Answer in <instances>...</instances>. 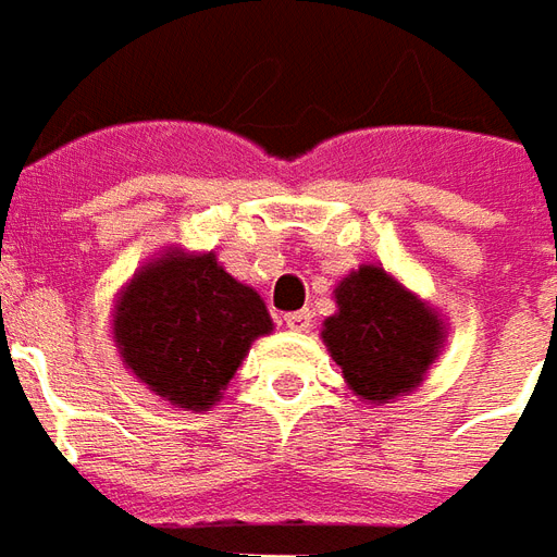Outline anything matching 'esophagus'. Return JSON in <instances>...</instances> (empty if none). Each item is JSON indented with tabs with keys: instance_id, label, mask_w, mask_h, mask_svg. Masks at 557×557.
<instances>
[{
	"instance_id": "esophagus-1",
	"label": "esophagus",
	"mask_w": 557,
	"mask_h": 557,
	"mask_svg": "<svg viewBox=\"0 0 557 557\" xmlns=\"http://www.w3.org/2000/svg\"><path fill=\"white\" fill-rule=\"evenodd\" d=\"M313 323V317L311 311H290V313H284V325L290 329V332H308Z\"/></svg>"
}]
</instances>
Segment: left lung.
<instances>
[{
  "instance_id": "1",
  "label": "left lung",
  "mask_w": 557,
  "mask_h": 557,
  "mask_svg": "<svg viewBox=\"0 0 557 557\" xmlns=\"http://www.w3.org/2000/svg\"><path fill=\"white\" fill-rule=\"evenodd\" d=\"M334 302L323 343L355 396L382 405L420 387L446 341L434 308L375 263L346 275Z\"/></svg>"
}]
</instances>
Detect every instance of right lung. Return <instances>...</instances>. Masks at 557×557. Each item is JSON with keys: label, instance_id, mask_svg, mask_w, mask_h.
<instances>
[{"label": "right lung", "instance_id": "add662e5", "mask_svg": "<svg viewBox=\"0 0 557 557\" xmlns=\"http://www.w3.org/2000/svg\"><path fill=\"white\" fill-rule=\"evenodd\" d=\"M111 325L125 370L187 411L220 403L252 341L273 332L261 296L225 273L214 252L182 249L137 270Z\"/></svg>", "mask_w": 557, "mask_h": 557}]
</instances>
